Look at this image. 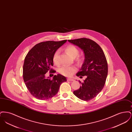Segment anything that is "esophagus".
<instances>
[{"label":"esophagus","instance_id":"1","mask_svg":"<svg viewBox=\"0 0 132 132\" xmlns=\"http://www.w3.org/2000/svg\"><path fill=\"white\" fill-rule=\"evenodd\" d=\"M67 80L69 81H74V80L73 78H67Z\"/></svg>","mask_w":132,"mask_h":132}]
</instances>
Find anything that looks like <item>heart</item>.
<instances>
[{
  "mask_svg": "<svg viewBox=\"0 0 132 132\" xmlns=\"http://www.w3.org/2000/svg\"><path fill=\"white\" fill-rule=\"evenodd\" d=\"M66 50L69 55L73 58H75L79 54V50L74 45H69L66 48ZM59 54V51L57 50L54 53L53 56V62L55 65L59 64L58 56ZM76 71V68L74 66H63L59 70V72L60 74L66 76H70Z\"/></svg>",
  "mask_w": 132,
  "mask_h": 132,
  "instance_id": "heart-1",
  "label": "heart"
}]
</instances>
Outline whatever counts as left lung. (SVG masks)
Here are the masks:
<instances>
[{"mask_svg":"<svg viewBox=\"0 0 132 132\" xmlns=\"http://www.w3.org/2000/svg\"><path fill=\"white\" fill-rule=\"evenodd\" d=\"M68 41L78 46L84 54V63L76 75L87 76L83 82L79 81L81 84L80 88L73 94L82 101L91 100L101 92L105 83L108 65L105 54L100 45L90 39L81 38Z\"/></svg>","mask_w":132,"mask_h":132,"instance_id":"left-lung-1","label":"left lung"}]
</instances>
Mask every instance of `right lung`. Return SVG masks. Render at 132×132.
Listing matches in <instances>:
<instances>
[{"label": "right lung", "instance_id": "1", "mask_svg": "<svg viewBox=\"0 0 132 132\" xmlns=\"http://www.w3.org/2000/svg\"><path fill=\"white\" fill-rule=\"evenodd\" d=\"M67 40L59 42L47 41L35 45L27 54L23 65V79L31 94L40 100H47L58 93L61 84L67 81L61 74L53 76L52 80L45 74L53 65L54 53Z\"/></svg>", "mask_w": 132, "mask_h": 132}]
</instances>
